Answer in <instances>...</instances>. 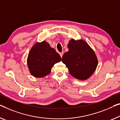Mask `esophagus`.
Masks as SVG:
<instances>
[{
    "label": "esophagus",
    "mask_w": 120,
    "mask_h": 120,
    "mask_svg": "<svg viewBox=\"0 0 120 120\" xmlns=\"http://www.w3.org/2000/svg\"><path fill=\"white\" fill-rule=\"evenodd\" d=\"M59 54L60 55L61 58H62V55H63V54H64V52H60V53H59Z\"/></svg>",
    "instance_id": "34e87169"
}]
</instances>
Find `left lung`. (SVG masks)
Returning <instances> with one entry per match:
<instances>
[{"label":"left lung","instance_id":"8db88e82","mask_svg":"<svg viewBox=\"0 0 120 120\" xmlns=\"http://www.w3.org/2000/svg\"><path fill=\"white\" fill-rule=\"evenodd\" d=\"M68 48V51L62 56V62L73 77L82 81L87 80L93 74L98 65L94 50L83 39H71Z\"/></svg>","mask_w":120,"mask_h":120}]
</instances>
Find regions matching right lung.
Masks as SVG:
<instances>
[{"mask_svg":"<svg viewBox=\"0 0 120 120\" xmlns=\"http://www.w3.org/2000/svg\"><path fill=\"white\" fill-rule=\"evenodd\" d=\"M61 60L60 55L45 40L37 42L31 48L27 59L30 73L35 78L49 75L54 64Z\"/></svg>","mask_w":120,"mask_h":120,"instance_id":"obj_1","label":"right lung"}]
</instances>
